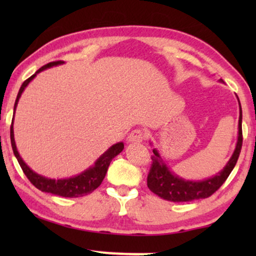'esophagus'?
Instances as JSON below:
<instances>
[{
  "label": "esophagus",
  "mask_w": 256,
  "mask_h": 256,
  "mask_svg": "<svg viewBox=\"0 0 256 256\" xmlns=\"http://www.w3.org/2000/svg\"><path fill=\"white\" fill-rule=\"evenodd\" d=\"M146 138V132L143 130V129H135V130H132L130 134H129L128 141L140 143V142L144 141Z\"/></svg>",
  "instance_id": "obj_1"
}]
</instances>
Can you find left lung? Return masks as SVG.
<instances>
[{
  "label": "left lung",
  "instance_id": "8db88e82",
  "mask_svg": "<svg viewBox=\"0 0 256 256\" xmlns=\"http://www.w3.org/2000/svg\"><path fill=\"white\" fill-rule=\"evenodd\" d=\"M220 82H222V79H220ZM241 124H242V110H241L240 106L239 132H238L236 150H234L232 157L227 162L226 166L216 176L208 178V180L194 182L178 177L177 174L171 172L166 164L163 162L158 152L154 149V155L152 156V166H150L148 178H146V184H148L149 190L158 196V197L174 202H192L197 200V199L208 198L210 196H212L225 183L227 177L230 176V174L232 172L234 166H236L238 158H239L241 146H242V126H241Z\"/></svg>",
  "mask_w": 256,
  "mask_h": 256
}]
</instances>
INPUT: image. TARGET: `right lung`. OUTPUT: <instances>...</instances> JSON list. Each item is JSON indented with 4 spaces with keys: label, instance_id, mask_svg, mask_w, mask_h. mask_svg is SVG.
<instances>
[{
    "label": "right lung",
    "instance_id": "add662e5",
    "mask_svg": "<svg viewBox=\"0 0 256 256\" xmlns=\"http://www.w3.org/2000/svg\"><path fill=\"white\" fill-rule=\"evenodd\" d=\"M64 62H48V64L44 65L43 68H40L38 71L34 73V76H31L30 78H28L26 82L22 84L20 88L18 90V94H17L15 106H14V110H16L17 104H18V100L20 96H22L23 90L28 86L31 80H32L34 76H36L37 73L43 71V70H46L48 68H52V66L60 65ZM15 114V112H14ZM14 118L12 122V127H10V140H12V146L14 155L16 156L17 160H18L20 168H22L23 172L26 174L28 180L31 182V184L34 186H36L38 190L48 192V194H57L60 196V197H68V198H76V197H82V196H86L88 194H92V192L96 190V188L100 186V184L102 183L104 176H106L108 166L112 162V160L114 158L115 156H118L122 150H124V146L122 142H118L116 144L112 146L107 152H104L102 155H101L99 158L96 160V162L94 163L93 166L88 168V169L84 171L78 176L71 177V178H65V180H51V178H46L40 176L30 169L29 166L24 163V160L20 158L18 152H17L15 138H14Z\"/></svg>",
    "mask_w": 256,
    "mask_h": 256
}]
</instances>
